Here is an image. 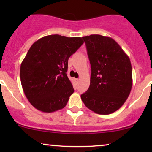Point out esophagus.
<instances>
[{
	"label": "esophagus",
	"mask_w": 152,
	"mask_h": 152,
	"mask_svg": "<svg viewBox=\"0 0 152 152\" xmlns=\"http://www.w3.org/2000/svg\"><path fill=\"white\" fill-rule=\"evenodd\" d=\"M75 80H76V82H80V79H75Z\"/></svg>",
	"instance_id": "esophagus-1"
}]
</instances>
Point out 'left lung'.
<instances>
[{
    "instance_id": "obj_1",
    "label": "left lung",
    "mask_w": 152,
    "mask_h": 152,
    "mask_svg": "<svg viewBox=\"0 0 152 152\" xmlns=\"http://www.w3.org/2000/svg\"><path fill=\"white\" fill-rule=\"evenodd\" d=\"M91 67L90 86L81 95L85 106L108 115L125 102L132 88L130 59L111 37L99 34L83 37Z\"/></svg>"
}]
</instances>
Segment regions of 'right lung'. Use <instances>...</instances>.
Here are the masks:
<instances>
[{"label": "right lung", "instance_id": "1", "mask_svg": "<svg viewBox=\"0 0 152 152\" xmlns=\"http://www.w3.org/2000/svg\"><path fill=\"white\" fill-rule=\"evenodd\" d=\"M84 43L81 37L48 35L33 43L23 60L20 82L37 110L52 113L65 107L73 87L66 72L68 61Z\"/></svg>", "mask_w": 152, "mask_h": 152}]
</instances>
